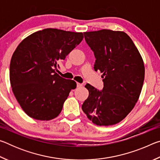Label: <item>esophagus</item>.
I'll use <instances>...</instances> for the list:
<instances>
[{
    "instance_id": "obj_1",
    "label": "esophagus",
    "mask_w": 160,
    "mask_h": 160,
    "mask_svg": "<svg viewBox=\"0 0 160 160\" xmlns=\"http://www.w3.org/2000/svg\"><path fill=\"white\" fill-rule=\"evenodd\" d=\"M82 84H80V83H78V82H77V87H78V88H80V87H82Z\"/></svg>"
}]
</instances>
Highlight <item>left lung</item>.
Masks as SVG:
<instances>
[{
    "label": "left lung",
    "mask_w": 160,
    "mask_h": 160,
    "mask_svg": "<svg viewBox=\"0 0 160 160\" xmlns=\"http://www.w3.org/2000/svg\"><path fill=\"white\" fill-rule=\"evenodd\" d=\"M84 35L94 51V69L102 73L104 88L99 91L87 84L89 96L82 109L95 125H114L126 117L139 99L145 79L144 62L124 32L102 29Z\"/></svg>",
    "instance_id": "8db88e82"
}]
</instances>
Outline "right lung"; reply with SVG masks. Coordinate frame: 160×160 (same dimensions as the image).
Masks as SVG:
<instances>
[{"label": "right lung", "instance_id": "1", "mask_svg": "<svg viewBox=\"0 0 160 160\" xmlns=\"http://www.w3.org/2000/svg\"><path fill=\"white\" fill-rule=\"evenodd\" d=\"M83 37L82 32L47 28L18 46L10 61V81L16 99L29 117L49 121L61 113L77 84L56 71Z\"/></svg>", "mask_w": 160, "mask_h": 160}]
</instances>
